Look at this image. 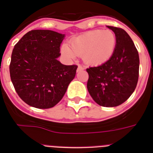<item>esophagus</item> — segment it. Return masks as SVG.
Returning <instances> with one entry per match:
<instances>
[{
    "label": "esophagus",
    "mask_w": 153,
    "mask_h": 153,
    "mask_svg": "<svg viewBox=\"0 0 153 153\" xmlns=\"http://www.w3.org/2000/svg\"><path fill=\"white\" fill-rule=\"evenodd\" d=\"M84 70V68H83L82 66L79 65V66H78V67H77V70H76V71H77V72H79V71H81V70Z\"/></svg>",
    "instance_id": "obj_1"
}]
</instances>
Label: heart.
I'll return each mask as SVG.
<instances>
[{
	"label": "heart",
	"mask_w": 153,
	"mask_h": 153,
	"mask_svg": "<svg viewBox=\"0 0 153 153\" xmlns=\"http://www.w3.org/2000/svg\"><path fill=\"white\" fill-rule=\"evenodd\" d=\"M117 46V38L109 30L87 31L70 41L69 46L61 47L62 54L70 60L81 56L83 62L90 66H100L112 57Z\"/></svg>",
	"instance_id": "1"
}]
</instances>
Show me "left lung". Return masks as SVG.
I'll return each mask as SVG.
<instances>
[{"label": "left lung", "instance_id": "obj_1", "mask_svg": "<svg viewBox=\"0 0 153 153\" xmlns=\"http://www.w3.org/2000/svg\"><path fill=\"white\" fill-rule=\"evenodd\" d=\"M107 27L115 33L116 49L107 62L86 69L87 90L100 106L114 107L123 103L134 92L139 79L140 57L134 43L123 29Z\"/></svg>", "mask_w": 153, "mask_h": 153}]
</instances>
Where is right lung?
I'll use <instances>...</instances> for the list:
<instances>
[{"label":"right lung","instance_id":"right-lung-1","mask_svg":"<svg viewBox=\"0 0 153 153\" xmlns=\"http://www.w3.org/2000/svg\"><path fill=\"white\" fill-rule=\"evenodd\" d=\"M64 36L50 30H33L13 47L10 79L19 97L29 106L53 107L75 77L76 65L67 66L57 60Z\"/></svg>","mask_w":153,"mask_h":153}]
</instances>
